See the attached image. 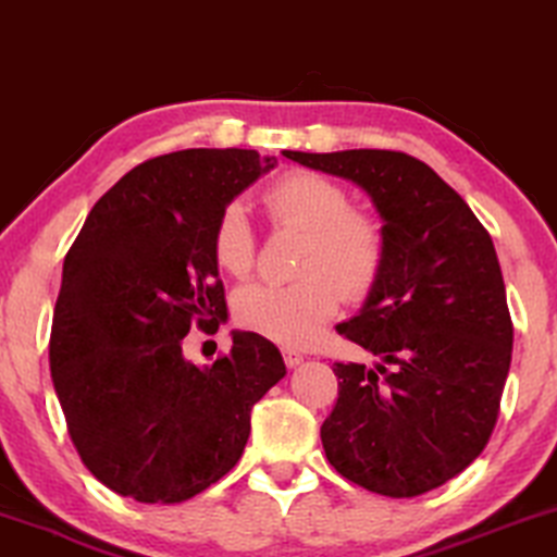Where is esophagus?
Instances as JSON below:
<instances>
[{
	"mask_svg": "<svg viewBox=\"0 0 557 557\" xmlns=\"http://www.w3.org/2000/svg\"><path fill=\"white\" fill-rule=\"evenodd\" d=\"M284 362H286V368H299V364L304 362V355H299V352H294V349H284Z\"/></svg>",
	"mask_w": 557,
	"mask_h": 557,
	"instance_id": "34e87169",
	"label": "esophagus"
}]
</instances>
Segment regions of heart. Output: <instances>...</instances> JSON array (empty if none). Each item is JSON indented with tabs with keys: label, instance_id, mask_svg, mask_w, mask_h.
Instances as JSON below:
<instances>
[{
	"label": "heart",
	"instance_id": "1",
	"mask_svg": "<svg viewBox=\"0 0 557 557\" xmlns=\"http://www.w3.org/2000/svg\"><path fill=\"white\" fill-rule=\"evenodd\" d=\"M265 208L278 225L307 233L296 284H250L235 294L233 314L243 330L284 347H307L339 309V288L364 296L385 258L375 218L355 212L347 189L314 172H292L265 189ZM212 253L231 276L256 261V233L243 202H227L212 227Z\"/></svg>",
	"mask_w": 557,
	"mask_h": 557
}]
</instances>
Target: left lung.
Instances as JSON below:
<instances>
[{"mask_svg":"<svg viewBox=\"0 0 557 557\" xmlns=\"http://www.w3.org/2000/svg\"><path fill=\"white\" fill-rule=\"evenodd\" d=\"M284 157L360 187L385 235L377 281L357 317L337 326L375 362H334L339 398L322 423L326 459L385 497L436 490L484 451L512 360L490 233L456 189L403 151Z\"/></svg>","mask_w":557,"mask_h":557,"instance_id":"8db88e82","label":"left lung"}]
</instances>
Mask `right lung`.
<instances>
[{"label":"right lung","mask_w":557,"mask_h":557,"mask_svg":"<svg viewBox=\"0 0 557 557\" xmlns=\"http://www.w3.org/2000/svg\"><path fill=\"white\" fill-rule=\"evenodd\" d=\"M253 149H185L124 174L63 263L50 372L67 431L98 482L144 505L185 502L238 463L250 410L286 375L278 347L233 330L212 364L189 326L227 319L212 253L220 210L276 166Z\"/></svg>","instance_id":"obj_1"}]
</instances>
